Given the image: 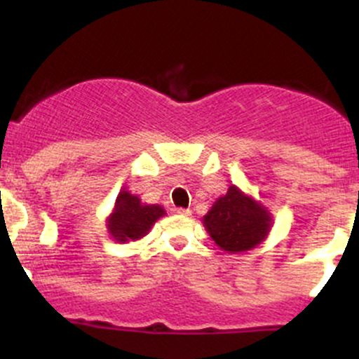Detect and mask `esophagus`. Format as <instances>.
Segmentation results:
<instances>
[{
  "instance_id": "esophagus-1",
  "label": "esophagus",
  "mask_w": 359,
  "mask_h": 359,
  "mask_svg": "<svg viewBox=\"0 0 359 359\" xmlns=\"http://www.w3.org/2000/svg\"><path fill=\"white\" fill-rule=\"evenodd\" d=\"M174 212L177 214V216H191V209L177 208V209H174Z\"/></svg>"
}]
</instances>
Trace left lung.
<instances>
[{
  "label": "left lung",
  "mask_w": 359,
  "mask_h": 359,
  "mask_svg": "<svg viewBox=\"0 0 359 359\" xmlns=\"http://www.w3.org/2000/svg\"><path fill=\"white\" fill-rule=\"evenodd\" d=\"M205 231L226 253H245L257 248L269 236L273 217L262 203L229 185L203 217Z\"/></svg>",
  "instance_id": "1"
}]
</instances>
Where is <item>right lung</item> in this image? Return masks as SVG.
<instances>
[{
  "instance_id": "1",
  "label": "right lung",
  "mask_w": 359,
  "mask_h": 359,
  "mask_svg": "<svg viewBox=\"0 0 359 359\" xmlns=\"http://www.w3.org/2000/svg\"><path fill=\"white\" fill-rule=\"evenodd\" d=\"M165 214V209L162 205L142 203L138 196L121 189L113 211L106 219V228L114 241H138L147 236L156 219Z\"/></svg>"
}]
</instances>
